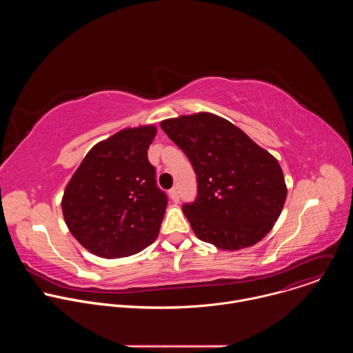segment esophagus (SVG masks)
Masks as SVG:
<instances>
[{
	"mask_svg": "<svg viewBox=\"0 0 353 353\" xmlns=\"http://www.w3.org/2000/svg\"><path fill=\"white\" fill-rule=\"evenodd\" d=\"M169 196H170V199L173 201V203H179V201H180V196H179V191H177V188H172V190L169 191Z\"/></svg>",
	"mask_w": 353,
	"mask_h": 353,
	"instance_id": "34e87169",
	"label": "esophagus"
}]
</instances>
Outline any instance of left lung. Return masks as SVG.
I'll list each match as a JSON object with an SVG mask.
<instances>
[{"label":"left lung","instance_id":"left-lung-1","mask_svg":"<svg viewBox=\"0 0 353 353\" xmlns=\"http://www.w3.org/2000/svg\"><path fill=\"white\" fill-rule=\"evenodd\" d=\"M161 127L196 174L198 195L183 207L195 236L228 251L264 239L288 194L278 161L239 127L212 113L168 119Z\"/></svg>","mask_w":353,"mask_h":353}]
</instances>
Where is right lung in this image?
I'll return each instance as SVG.
<instances>
[{
  "mask_svg": "<svg viewBox=\"0 0 353 353\" xmlns=\"http://www.w3.org/2000/svg\"><path fill=\"white\" fill-rule=\"evenodd\" d=\"M154 124L124 128L97 142L68 181L61 199L71 234L92 254L121 259L152 244L168 196L157 187L148 149Z\"/></svg>",
  "mask_w": 353,
  "mask_h": 353,
  "instance_id": "1",
  "label": "right lung"
}]
</instances>
